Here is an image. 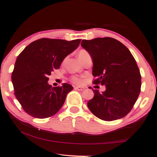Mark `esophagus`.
Returning a JSON list of instances; mask_svg holds the SVG:
<instances>
[{"label":"esophagus","instance_id":"obj_1","mask_svg":"<svg viewBox=\"0 0 157 157\" xmlns=\"http://www.w3.org/2000/svg\"><path fill=\"white\" fill-rule=\"evenodd\" d=\"M75 89L79 90V91H82V90H85V87H80V86H76V87H75Z\"/></svg>","mask_w":157,"mask_h":157}]
</instances>
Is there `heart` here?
I'll return each instance as SVG.
<instances>
[{"mask_svg": "<svg viewBox=\"0 0 157 157\" xmlns=\"http://www.w3.org/2000/svg\"><path fill=\"white\" fill-rule=\"evenodd\" d=\"M86 53H87V51H85V50H82L78 52V56H82V55L86 54ZM72 81L76 84H81L82 83V79L79 78H77V77H74V78H72Z\"/></svg>", "mask_w": 157, "mask_h": 157, "instance_id": "heart-1", "label": "heart"}]
</instances>
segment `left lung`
I'll return each instance as SVG.
<instances>
[{
  "mask_svg": "<svg viewBox=\"0 0 157 157\" xmlns=\"http://www.w3.org/2000/svg\"><path fill=\"white\" fill-rule=\"evenodd\" d=\"M81 45L92 59L94 84L105 85L100 93L87 102L90 111L105 121L123 118L131 111L141 90V75L135 59L129 49L112 37L82 40Z\"/></svg>",
  "mask_w": 157,
  "mask_h": 157,
  "instance_id": "8db88e82",
  "label": "left lung"
}]
</instances>
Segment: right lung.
<instances>
[{"label": "right lung", "mask_w": 157, "mask_h": 157, "mask_svg": "<svg viewBox=\"0 0 157 157\" xmlns=\"http://www.w3.org/2000/svg\"><path fill=\"white\" fill-rule=\"evenodd\" d=\"M81 40L67 41L41 38L29 44L15 61L12 72L15 95L24 111L35 118L54 115L63 107L72 85L48 84V75L59 69L63 59L77 49Z\"/></svg>", "instance_id": "add662e5"}]
</instances>
